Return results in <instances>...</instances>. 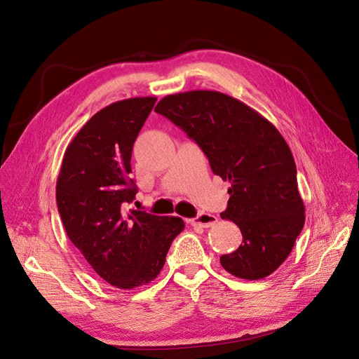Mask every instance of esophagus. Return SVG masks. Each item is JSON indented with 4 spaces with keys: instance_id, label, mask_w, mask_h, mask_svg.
Wrapping results in <instances>:
<instances>
[{
    "instance_id": "1",
    "label": "esophagus",
    "mask_w": 359,
    "mask_h": 359,
    "mask_svg": "<svg viewBox=\"0 0 359 359\" xmlns=\"http://www.w3.org/2000/svg\"><path fill=\"white\" fill-rule=\"evenodd\" d=\"M190 223L193 226H201V227H211L217 223V217L212 215V214H208V212H201L196 219L190 220Z\"/></svg>"
}]
</instances>
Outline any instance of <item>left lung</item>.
I'll return each mask as SVG.
<instances>
[{"instance_id":"obj_1","label":"left lung","mask_w":359,"mask_h":359,"mask_svg":"<svg viewBox=\"0 0 359 359\" xmlns=\"http://www.w3.org/2000/svg\"><path fill=\"white\" fill-rule=\"evenodd\" d=\"M156 112L182 128L229 181L220 215L243 233V244L220 257L235 277L264 278L285 262L306 215L297 166L278 130L245 103L219 91L196 90L163 97Z\"/></svg>"}]
</instances>
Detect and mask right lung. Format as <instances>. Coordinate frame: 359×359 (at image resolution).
Listing matches in <instances>:
<instances>
[{
	"instance_id": "add662e5",
	"label": "right lung",
	"mask_w": 359,
	"mask_h": 359,
	"mask_svg": "<svg viewBox=\"0 0 359 359\" xmlns=\"http://www.w3.org/2000/svg\"><path fill=\"white\" fill-rule=\"evenodd\" d=\"M156 97H133L90 118L64 153L57 205L69 240L107 283L133 289L153 281L184 231L180 217L126 211L136 186L128 177L135 140Z\"/></svg>"
}]
</instances>
